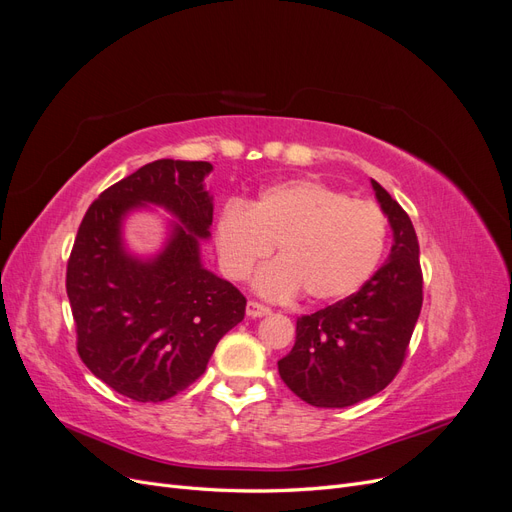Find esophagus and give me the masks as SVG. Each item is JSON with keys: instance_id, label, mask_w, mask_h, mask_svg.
<instances>
[{"instance_id": "34e87169", "label": "esophagus", "mask_w": 512, "mask_h": 512, "mask_svg": "<svg viewBox=\"0 0 512 512\" xmlns=\"http://www.w3.org/2000/svg\"><path fill=\"white\" fill-rule=\"evenodd\" d=\"M245 314L250 316V318H262V316L271 314V309H269L267 305L258 303V301H247V305H245Z\"/></svg>"}]
</instances>
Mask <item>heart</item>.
Returning <instances> with one entry per match:
<instances>
[{
  "instance_id": "obj_1",
  "label": "heart",
  "mask_w": 512,
  "mask_h": 512,
  "mask_svg": "<svg viewBox=\"0 0 512 512\" xmlns=\"http://www.w3.org/2000/svg\"><path fill=\"white\" fill-rule=\"evenodd\" d=\"M389 220L374 200H356L320 181L294 179L262 190L250 207L230 200L215 224V247L230 280H245L277 245L273 265L254 288L292 299L301 288L314 303L342 301L376 273Z\"/></svg>"
}]
</instances>
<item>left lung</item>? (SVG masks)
I'll return each instance as SVG.
<instances>
[{
  "instance_id": "obj_1",
  "label": "left lung",
  "mask_w": 512,
  "mask_h": 512,
  "mask_svg": "<svg viewBox=\"0 0 512 512\" xmlns=\"http://www.w3.org/2000/svg\"><path fill=\"white\" fill-rule=\"evenodd\" d=\"M389 218V260L348 299L297 320V342L277 361L288 389L316 408H348L397 376L423 305L418 239L408 213L371 179Z\"/></svg>"
}]
</instances>
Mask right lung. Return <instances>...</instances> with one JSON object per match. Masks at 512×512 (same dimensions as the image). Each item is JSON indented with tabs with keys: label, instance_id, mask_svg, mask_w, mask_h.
Segmentation results:
<instances>
[{
	"label": "right lung",
	"instance_id": "1",
	"mask_svg": "<svg viewBox=\"0 0 512 512\" xmlns=\"http://www.w3.org/2000/svg\"><path fill=\"white\" fill-rule=\"evenodd\" d=\"M209 162L156 160L91 203L76 232L66 290L76 348L91 374L134 401L170 399L205 374L220 339L245 316V297L200 258L211 237ZM160 206L176 218L158 254L122 241L132 210Z\"/></svg>",
	"mask_w": 512,
	"mask_h": 512
}]
</instances>
